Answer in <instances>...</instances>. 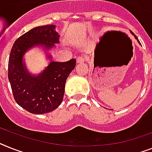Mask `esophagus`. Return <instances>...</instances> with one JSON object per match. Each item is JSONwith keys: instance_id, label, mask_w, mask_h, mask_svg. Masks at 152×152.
<instances>
[{"instance_id": "34e87169", "label": "esophagus", "mask_w": 152, "mask_h": 152, "mask_svg": "<svg viewBox=\"0 0 152 152\" xmlns=\"http://www.w3.org/2000/svg\"><path fill=\"white\" fill-rule=\"evenodd\" d=\"M85 60H86L85 56H79L77 57V63H83L84 61H85Z\"/></svg>"}]
</instances>
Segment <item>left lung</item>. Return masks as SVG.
<instances>
[{
  "label": "left lung",
  "mask_w": 152,
  "mask_h": 152,
  "mask_svg": "<svg viewBox=\"0 0 152 152\" xmlns=\"http://www.w3.org/2000/svg\"><path fill=\"white\" fill-rule=\"evenodd\" d=\"M132 34H133V35H134V37H135V38H136V39H137V36H135L134 34V33H132ZM138 42H139V41H138Z\"/></svg>",
  "instance_id": "8db88e82"
}]
</instances>
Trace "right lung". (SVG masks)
Here are the masks:
<instances>
[{"label":"right lung","instance_id":"right-lung-1","mask_svg":"<svg viewBox=\"0 0 152 152\" xmlns=\"http://www.w3.org/2000/svg\"><path fill=\"white\" fill-rule=\"evenodd\" d=\"M56 26L47 25L32 28L18 38L8 61V79L15 100L34 114H44L56 110L62 102L66 80L76 65V60L52 62L37 76L30 75L22 58L28 49L42 45L46 49L59 42Z\"/></svg>","mask_w":152,"mask_h":152}]
</instances>
